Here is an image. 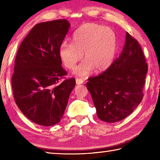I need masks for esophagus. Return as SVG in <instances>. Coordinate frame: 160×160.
I'll use <instances>...</instances> for the list:
<instances>
[{
    "label": "esophagus",
    "instance_id": "34e87169",
    "mask_svg": "<svg viewBox=\"0 0 160 160\" xmlns=\"http://www.w3.org/2000/svg\"><path fill=\"white\" fill-rule=\"evenodd\" d=\"M75 81H76L77 85H81V84H83L84 82H85L82 78H77L76 79H75Z\"/></svg>",
    "mask_w": 160,
    "mask_h": 160
}]
</instances>
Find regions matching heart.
Wrapping results in <instances>:
<instances>
[{
  "label": "heart",
  "instance_id": "heart-1",
  "mask_svg": "<svg viewBox=\"0 0 160 160\" xmlns=\"http://www.w3.org/2000/svg\"><path fill=\"white\" fill-rule=\"evenodd\" d=\"M71 42L62 43L59 47V56L65 66L72 69L84 53L86 60L75 68V75L87 76L95 68L98 71H102L114 61L117 38L114 31L107 27L85 24L74 32Z\"/></svg>",
  "mask_w": 160,
  "mask_h": 160
}]
</instances>
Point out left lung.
Wrapping results in <instances>:
<instances>
[{"label": "left lung", "mask_w": 160, "mask_h": 160, "mask_svg": "<svg viewBox=\"0 0 160 160\" xmlns=\"http://www.w3.org/2000/svg\"><path fill=\"white\" fill-rule=\"evenodd\" d=\"M147 72L141 47L126 32L121 55L104 72L87 82L98 118L114 123L131 114L142 99Z\"/></svg>", "instance_id": "1"}]
</instances>
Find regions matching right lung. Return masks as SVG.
Returning a JSON list of instances; mask_svg holds the SVG:
<instances>
[{
    "label": "right lung",
    "instance_id": "right-lung-1",
    "mask_svg": "<svg viewBox=\"0 0 160 160\" xmlns=\"http://www.w3.org/2000/svg\"><path fill=\"white\" fill-rule=\"evenodd\" d=\"M70 28L61 19L37 24L23 39L16 55L12 88L16 104L27 118L44 126L63 117L74 78L61 66L59 47Z\"/></svg>",
    "mask_w": 160,
    "mask_h": 160
}]
</instances>
